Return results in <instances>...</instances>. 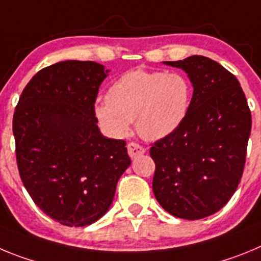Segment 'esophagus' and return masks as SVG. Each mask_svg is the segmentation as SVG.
Returning a JSON list of instances; mask_svg holds the SVG:
<instances>
[{"label":"esophagus","mask_w":261,"mask_h":261,"mask_svg":"<svg viewBox=\"0 0 261 261\" xmlns=\"http://www.w3.org/2000/svg\"><path fill=\"white\" fill-rule=\"evenodd\" d=\"M128 154L130 158H136V156L141 155V154L145 153V147H142L141 145L136 144V142H130L128 144Z\"/></svg>","instance_id":"esophagus-1"}]
</instances>
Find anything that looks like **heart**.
<instances>
[{"instance_id":"b5f03b06","label":"heart","mask_w":261,"mask_h":261,"mask_svg":"<svg viewBox=\"0 0 261 261\" xmlns=\"http://www.w3.org/2000/svg\"><path fill=\"white\" fill-rule=\"evenodd\" d=\"M191 100L192 86L180 73L133 69L111 85L107 100L96 102L94 112L112 137L128 135L135 120L141 137L161 140L183 124Z\"/></svg>"}]
</instances>
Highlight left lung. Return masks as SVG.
Segmentation results:
<instances>
[{
	"label": "left lung",
	"mask_w": 261,
	"mask_h": 261,
	"mask_svg": "<svg viewBox=\"0 0 261 261\" xmlns=\"http://www.w3.org/2000/svg\"><path fill=\"white\" fill-rule=\"evenodd\" d=\"M163 64L186 71L193 94L183 124L150 147L153 192L174 217L200 220L223 208L237 191L251 112L237 77L218 62L190 56Z\"/></svg>",
	"instance_id": "left-lung-1"
}]
</instances>
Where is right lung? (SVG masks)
Returning <instances> with one entry per match:
<instances>
[{
    "label": "right lung",
    "mask_w": 261,
    "mask_h": 261,
    "mask_svg": "<svg viewBox=\"0 0 261 261\" xmlns=\"http://www.w3.org/2000/svg\"><path fill=\"white\" fill-rule=\"evenodd\" d=\"M110 70L68 60L38 71L13 117L20 179L36 205L65 226L105 216L130 166L125 141L100 133L94 103Z\"/></svg>",
    "instance_id": "1"
}]
</instances>
